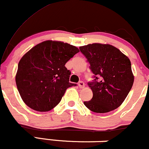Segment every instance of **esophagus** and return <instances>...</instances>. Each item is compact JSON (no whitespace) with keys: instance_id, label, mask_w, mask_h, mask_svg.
Masks as SVG:
<instances>
[{"instance_id":"1","label":"esophagus","mask_w":149,"mask_h":149,"mask_svg":"<svg viewBox=\"0 0 149 149\" xmlns=\"http://www.w3.org/2000/svg\"><path fill=\"white\" fill-rule=\"evenodd\" d=\"M78 86H79V88L80 89H83L85 88V83H83V81H80L79 83H78Z\"/></svg>"}]
</instances>
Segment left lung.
I'll list each match as a JSON object with an SVG mask.
<instances>
[{
    "mask_svg": "<svg viewBox=\"0 0 149 149\" xmlns=\"http://www.w3.org/2000/svg\"><path fill=\"white\" fill-rule=\"evenodd\" d=\"M88 59L95 81L88 83L93 97L84 102L95 113H107L119 107L130 91L134 75L130 59L120 49L109 44L92 43L80 47ZM101 80L97 82L98 77Z\"/></svg>",
    "mask_w": 149,
    "mask_h": 149,
    "instance_id": "obj_1",
    "label": "left lung"
}]
</instances>
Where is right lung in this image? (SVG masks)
I'll use <instances>...</instances> for the list:
<instances>
[{"mask_svg": "<svg viewBox=\"0 0 149 149\" xmlns=\"http://www.w3.org/2000/svg\"><path fill=\"white\" fill-rule=\"evenodd\" d=\"M79 49L76 46L56 40H45L28 51L18 64L15 76L22 100L31 109L49 111L64 96L71 71L65 64Z\"/></svg>", "mask_w": 149, "mask_h": 149, "instance_id": "right-lung-1", "label": "right lung"}]
</instances>
